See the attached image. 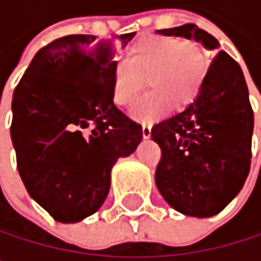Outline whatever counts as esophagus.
I'll return each instance as SVG.
<instances>
[{
	"mask_svg": "<svg viewBox=\"0 0 261 261\" xmlns=\"http://www.w3.org/2000/svg\"><path fill=\"white\" fill-rule=\"evenodd\" d=\"M142 134L145 139H148L151 136V124H143L142 125Z\"/></svg>",
	"mask_w": 261,
	"mask_h": 261,
	"instance_id": "34e87169",
	"label": "esophagus"
}]
</instances>
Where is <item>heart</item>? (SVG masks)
<instances>
[{
	"label": "heart",
	"instance_id": "obj_1",
	"mask_svg": "<svg viewBox=\"0 0 261 261\" xmlns=\"http://www.w3.org/2000/svg\"><path fill=\"white\" fill-rule=\"evenodd\" d=\"M207 68V57L196 42L175 36H146L131 46L127 60L115 63L112 98L118 106L130 107L148 80L152 90L136 104L133 116L152 121L172 104L178 109L189 106L202 87Z\"/></svg>",
	"mask_w": 261,
	"mask_h": 261
}]
</instances>
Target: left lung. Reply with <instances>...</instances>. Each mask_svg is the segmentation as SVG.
Segmentation results:
<instances>
[{"instance_id":"obj_1","label":"left lung","mask_w":261,"mask_h":261,"mask_svg":"<svg viewBox=\"0 0 261 261\" xmlns=\"http://www.w3.org/2000/svg\"><path fill=\"white\" fill-rule=\"evenodd\" d=\"M218 49V40L195 24L159 30ZM254 112L243 72L219 51L196 99L181 113L155 124L151 137L162 149L155 184L168 204L187 216L210 218L240 192L249 174Z\"/></svg>"}]
</instances>
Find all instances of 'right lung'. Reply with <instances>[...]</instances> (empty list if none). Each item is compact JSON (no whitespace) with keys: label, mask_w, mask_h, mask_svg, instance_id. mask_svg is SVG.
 Returning a JSON list of instances; mask_svg holds the SVG:
<instances>
[{"label":"right lung","mask_w":261,"mask_h":261,"mask_svg":"<svg viewBox=\"0 0 261 261\" xmlns=\"http://www.w3.org/2000/svg\"><path fill=\"white\" fill-rule=\"evenodd\" d=\"M134 34H121V45ZM115 53L113 39L59 37L36 53L13 93L10 134L19 175L30 196L63 224L102 205L113 165L143 137L142 125L113 102Z\"/></svg>","instance_id":"obj_1"}]
</instances>
